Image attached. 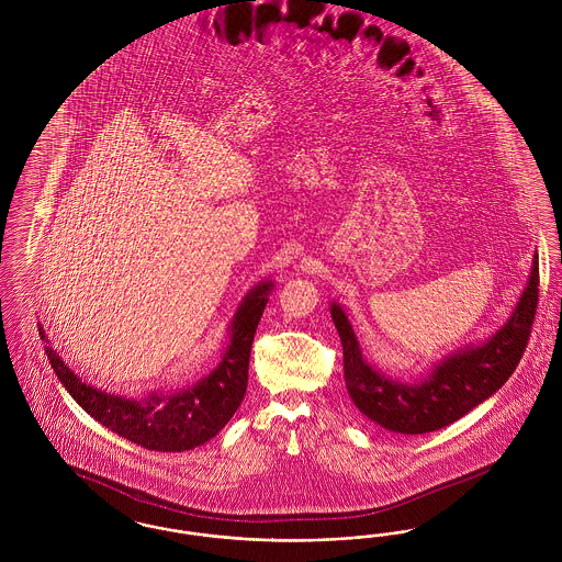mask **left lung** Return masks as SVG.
<instances>
[{
	"label": "left lung",
	"mask_w": 562,
	"mask_h": 562,
	"mask_svg": "<svg viewBox=\"0 0 562 562\" xmlns=\"http://www.w3.org/2000/svg\"><path fill=\"white\" fill-rule=\"evenodd\" d=\"M539 299V259L508 322L481 346L459 349L440 360L424 379L408 383L373 369L364 358L341 305L330 316L344 346V376L349 398L379 428L415 436L445 428L491 398L516 371L531 337Z\"/></svg>",
	"instance_id": "obj_1"
}]
</instances>
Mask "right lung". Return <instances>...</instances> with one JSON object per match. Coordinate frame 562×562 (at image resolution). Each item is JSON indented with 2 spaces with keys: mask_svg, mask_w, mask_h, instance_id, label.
<instances>
[{
  "mask_svg": "<svg viewBox=\"0 0 562 562\" xmlns=\"http://www.w3.org/2000/svg\"><path fill=\"white\" fill-rule=\"evenodd\" d=\"M271 289L273 282L268 280L244 296L229 324V346L223 353V360L213 373L181 392H151L147 398L138 401L115 396L83 383L60 360L56 349L46 346V353L54 373L71 398L99 424L149 451H189L209 442L225 428L244 401L250 348ZM40 337L48 344L42 326Z\"/></svg>",
  "mask_w": 562,
  "mask_h": 562,
  "instance_id": "obj_1",
  "label": "right lung"
}]
</instances>
